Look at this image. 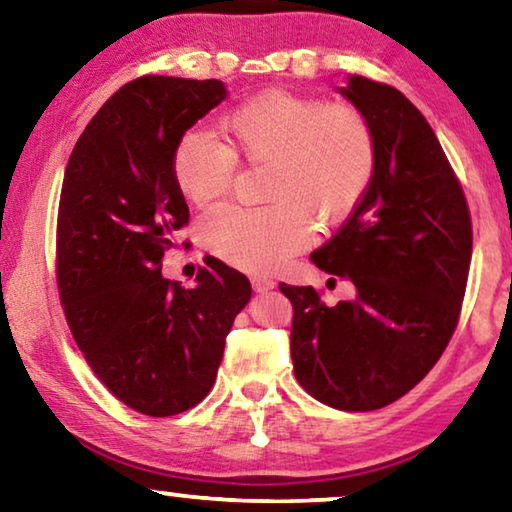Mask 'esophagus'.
<instances>
[{
	"instance_id": "obj_1",
	"label": "esophagus",
	"mask_w": 512,
	"mask_h": 512,
	"mask_svg": "<svg viewBox=\"0 0 512 512\" xmlns=\"http://www.w3.org/2000/svg\"><path fill=\"white\" fill-rule=\"evenodd\" d=\"M250 282H253V289L257 293H266V291L275 289V280H271V277H266V275H255Z\"/></svg>"
}]
</instances>
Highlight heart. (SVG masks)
Masks as SVG:
<instances>
[{
	"label": "heart",
	"mask_w": 512,
	"mask_h": 512,
	"mask_svg": "<svg viewBox=\"0 0 512 512\" xmlns=\"http://www.w3.org/2000/svg\"><path fill=\"white\" fill-rule=\"evenodd\" d=\"M228 146L192 128L173 151V176L187 201L207 205L232 183L237 155L268 162V205H219L201 219L205 248L237 268L268 271L307 244L309 214L339 219L359 201L375 171L368 119L287 90H266L223 117Z\"/></svg>",
	"instance_id": "1"
}]
</instances>
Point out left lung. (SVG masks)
<instances>
[{
    "instance_id": "left-lung-1",
    "label": "left lung",
    "mask_w": 512,
    "mask_h": 512,
    "mask_svg": "<svg viewBox=\"0 0 512 512\" xmlns=\"http://www.w3.org/2000/svg\"><path fill=\"white\" fill-rule=\"evenodd\" d=\"M339 92L368 119L375 171L311 262L352 282L354 298L327 307L314 287L280 291L293 305L298 384L332 409L375 411L409 393L452 339L472 223L436 133L400 90L352 74Z\"/></svg>"
}]
</instances>
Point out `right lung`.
Returning a JSON list of instances; mask_svg holds the SVG:
<instances>
[{
    "mask_svg": "<svg viewBox=\"0 0 512 512\" xmlns=\"http://www.w3.org/2000/svg\"><path fill=\"white\" fill-rule=\"evenodd\" d=\"M228 97L223 81L142 76L103 103L69 155L58 210V289L69 329L108 391L153 418L212 391L225 336L250 300L210 257L185 289L162 257L189 221L173 151Z\"/></svg>",
    "mask_w": 512,
    "mask_h": 512,
    "instance_id": "right-lung-1",
    "label": "right lung"
}]
</instances>
